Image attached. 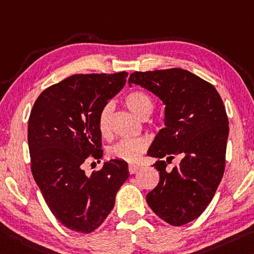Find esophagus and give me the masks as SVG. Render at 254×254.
Returning <instances> with one entry per match:
<instances>
[{"mask_svg": "<svg viewBox=\"0 0 254 254\" xmlns=\"http://www.w3.org/2000/svg\"><path fill=\"white\" fill-rule=\"evenodd\" d=\"M140 170V166L139 165H133V164H130L128 165V172H130V174H134Z\"/></svg>", "mask_w": 254, "mask_h": 254, "instance_id": "1", "label": "esophagus"}]
</instances>
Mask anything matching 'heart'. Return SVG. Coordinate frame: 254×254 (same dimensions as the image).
Here are the masks:
<instances>
[{"mask_svg": "<svg viewBox=\"0 0 254 254\" xmlns=\"http://www.w3.org/2000/svg\"><path fill=\"white\" fill-rule=\"evenodd\" d=\"M124 102L128 110L141 120L148 119L154 111V103L151 98L141 90L130 91L126 96ZM111 113L112 105L107 104L98 114L97 126L103 136H108L111 133ZM147 148L148 142L143 138L123 139L108 148V156L113 159L124 160L127 163H138Z\"/></svg>", "mask_w": 254, "mask_h": 254, "instance_id": "obj_1", "label": "heart"}]
</instances>
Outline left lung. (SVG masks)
I'll use <instances>...</instances> for the list:
<instances>
[{"instance_id": "obj_1", "label": "left lung", "mask_w": 254, "mask_h": 254, "mask_svg": "<svg viewBox=\"0 0 254 254\" xmlns=\"http://www.w3.org/2000/svg\"><path fill=\"white\" fill-rule=\"evenodd\" d=\"M132 83L165 104V127L147 154L158 158L154 166L160 179L147 202L159 218L182 226L202 214L224 175L229 131L224 103L211 83L179 67L133 72ZM176 154L181 162L170 170Z\"/></svg>"}]
</instances>
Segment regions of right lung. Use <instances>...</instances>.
Wrapping results in <instances>:
<instances>
[{
	"mask_svg": "<svg viewBox=\"0 0 254 254\" xmlns=\"http://www.w3.org/2000/svg\"><path fill=\"white\" fill-rule=\"evenodd\" d=\"M127 72L73 74L44 90L28 121L31 172L52 214L75 232H94L115 204L130 175L127 163L111 159L86 175L83 166L103 157L97 120L127 82Z\"/></svg>",
	"mask_w": 254,
	"mask_h": 254,
	"instance_id": "right-lung-1",
	"label": "right lung"
}]
</instances>
